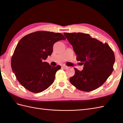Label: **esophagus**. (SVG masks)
<instances>
[{
	"label": "esophagus",
	"mask_w": 123,
	"mask_h": 123,
	"mask_svg": "<svg viewBox=\"0 0 123 123\" xmlns=\"http://www.w3.org/2000/svg\"><path fill=\"white\" fill-rule=\"evenodd\" d=\"M62 68H64V69H67V68H68V67L66 66H62Z\"/></svg>",
	"instance_id": "1"
}]
</instances>
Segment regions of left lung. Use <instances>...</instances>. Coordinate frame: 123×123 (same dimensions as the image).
<instances>
[{"instance_id": "left-lung-1", "label": "left lung", "mask_w": 123, "mask_h": 123, "mask_svg": "<svg viewBox=\"0 0 123 123\" xmlns=\"http://www.w3.org/2000/svg\"><path fill=\"white\" fill-rule=\"evenodd\" d=\"M77 55V60L83 64L82 71L74 68L75 74L70 78L78 89L91 91L104 84L113 71L114 52L107 43L103 44L88 34L64 33Z\"/></svg>"}]
</instances>
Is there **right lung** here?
Returning <instances> with one entry per match:
<instances>
[{
	"instance_id": "obj_1",
	"label": "right lung",
	"mask_w": 123,
	"mask_h": 123,
	"mask_svg": "<svg viewBox=\"0 0 123 123\" xmlns=\"http://www.w3.org/2000/svg\"><path fill=\"white\" fill-rule=\"evenodd\" d=\"M66 40L59 33L37 31L20 39L13 54L11 66L17 80L34 93L42 92L53 83L61 66L52 67L44 62L53 52L54 44Z\"/></svg>"
}]
</instances>
